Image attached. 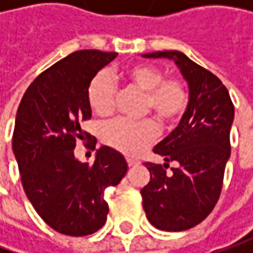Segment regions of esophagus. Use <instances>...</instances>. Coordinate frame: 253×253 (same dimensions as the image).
Masks as SVG:
<instances>
[{"instance_id":"esophagus-1","label":"esophagus","mask_w":253,"mask_h":253,"mask_svg":"<svg viewBox=\"0 0 253 253\" xmlns=\"http://www.w3.org/2000/svg\"><path fill=\"white\" fill-rule=\"evenodd\" d=\"M128 162V166H135V165H138V161H135V159H126Z\"/></svg>"}]
</instances>
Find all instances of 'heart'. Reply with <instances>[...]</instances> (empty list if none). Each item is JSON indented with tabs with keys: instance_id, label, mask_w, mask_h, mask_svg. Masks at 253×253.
I'll list each match as a JSON object with an SVG mask.
<instances>
[{
	"instance_id": "obj_1",
	"label": "heart",
	"mask_w": 253,
	"mask_h": 253,
	"mask_svg": "<svg viewBox=\"0 0 253 253\" xmlns=\"http://www.w3.org/2000/svg\"><path fill=\"white\" fill-rule=\"evenodd\" d=\"M126 82L143 92L142 114L152 112L163 125L179 120L189 104L186 85L177 79H165L159 69L152 66H135L126 70ZM88 104L98 115H108L115 104V87L107 73H98L88 85ZM156 124L152 120L129 121L117 118L102 125L101 138L107 145L125 155H136L155 139Z\"/></svg>"
}]
</instances>
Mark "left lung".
Masks as SVG:
<instances>
[{
    "instance_id": "obj_1",
    "label": "left lung",
    "mask_w": 253,
    "mask_h": 253,
    "mask_svg": "<svg viewBox=\"0 0 253 253\" xmlns=\"http://www.w3.org/2000/svg\"><path fill=\"white\" fill-rule=\"evenodd\" d=\"M142 57L173 60L189 84V104L179 125L153 148L166 163H145L151 180L141 190L143 210L153 227L184 231L200 224L219 199L231 155L234 104L218 77L184 53L165 50ZM169 161H177L178 168L166 173Z\"/></svg>"
}]
</instances>
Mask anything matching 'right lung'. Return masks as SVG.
I'll use <instances>...</instances> for the list:
<instances>
[{"mask_svg": "<svg viewBox=\"0 0 253 253\" xmlns=\"http://www.w3.org/2000/svg\"><path fill=\"white\" fill-rule=\"evenodd\" d=\"M115 52L77 50L39 74L18 107L12 151L25 194L54 231L83 237L107 221L104 191L117 186L128 165L121 153L101 146L92 165L74 156L83 139L80 122L91 118L88 85ZM90 136V135H87Z\"/></svg>", "mask_w": 253, "mask_h": 253, "instance_id": "add662e5", "label": "right lung"}]
</instances>
